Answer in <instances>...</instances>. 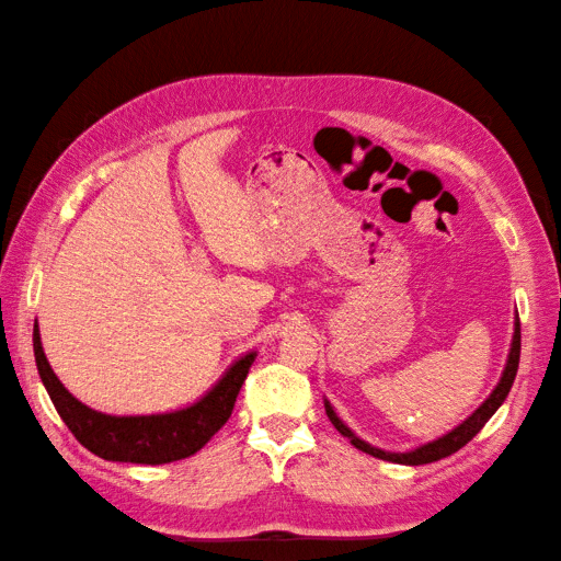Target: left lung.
I'll return each mask as SVG.
<instances>
[{
	"label": "left lung",
	"instance_id": "left-lung-1",
	"mask_svg": "<svg viewBox=\"0 0 561 561\" xmlns=\"http://www.w3.org/2000/svg\"><path fill=\"white\" fill-rule=\"evenodd\" d=\"M518 359H520V320L516 316V320H514V337H511V350H508V356H506V366H504V371H502V378H499L496 388L490 392V398H486L480 404V408L468 416V420H462L456 428H450L448 434L438 436L434 440H428V444H422V446H416L412 450H404V453L383 450V448H376L371 444H366L364 438L356 436L352 428L340 420L335 408H332L328 398H325V412L330 416V422L335 424L337 432L344 438H350V444L354 448L368 453V456L380 458V460H388V462H400V465H426V462H434V460H440V458H448L450 453L460 450L472 436L480 434V428L492 420V414L499 408H502L511 386H514V378H516V371H518Z\"/></svg>",
	"mask_w": 561,
	"mask_h": 561
}]
</instances>
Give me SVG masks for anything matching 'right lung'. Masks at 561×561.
I'll use <instances>...</instances> for the list:
<instances>
[{"instance_id":"obj_1","label":"right lung","mask_w":561,"mask_h":561,"mask_svg":"<svg viewBox=\"0 0 561 561\" xmlns=\"http://www.w3.org/2000/svg\"><path fill=\"white\" fill-rule=\"evenodd\" d=\"M35 366L57 414L83 448L103 460L163 465L183 460L207 444L233 412L243 380L257 352H245L197 402L159 414H105L91 410L62 386L43 352L38 323L33 325Z\"/></svg>"}]
</instances>
